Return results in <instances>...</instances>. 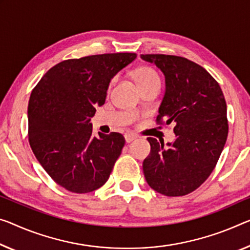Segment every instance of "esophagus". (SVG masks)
I'll return each mask as SVG.
<instances>
[{
	"instance_id": "34e87169",
	"label": "esophagus",
	"mask_w": 250,
	"mask_h": 250,
	"mask_svg": "<svg viewBox=\"0 0 250 250\" xmlns=\"http://www.w3.org/2000/svg\"><path fill=\"white\" fill-rule=\"evenodd\" d=\"M135 138H136V135H134V134L128 133V134H126V135H125L126 143H130V142H133L134 140H135Z\"/></svg>"
}]
</instances>
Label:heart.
<instances>
[{
	"mask_svg": "<svg viewBox=\"0 0 250 250\" xmlns=\"http://www.w3.org/2000/svg\"><path fill=\"white\" fill-rule=\"evenodd\" d=\"M133 78L135 80L138 87L142 88L147 86L153 83H160V78L156 72L149 67H141L137 68L133 72Z\"/></svg>",
	"mask_w": 250,
	"mask_h": 250,
	"instance_id": "obj_1",
	"label": "heart"
}]
</instances>
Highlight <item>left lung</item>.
<instances>
[{"mask_svg":"<svg viewBox=\"0 0 250 250\" xmlns=\"http://www.w3.org/2000/svg\"><path fill=\"white\" fill-rule=\"evenodd\" d=\"M165 77L156 121L174 124L175 140L164 146L148 137L143 162L146 182L167 197L191 193L208 179L228 136L227 105L219 83L205 68L183 57L141 55Z\"/></svg>","mask_w":250,"mask_h":250,"instance_id":"left-lung-1","label":"left lung"}]
</instances>
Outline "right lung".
<instances>
[{
    "mask_svg": "<svg viewBox=\"0 0 250 250\" xmlns=\"http://www.w3.org/2000/svg\"><path fill=\"white\" fill-rule=\"evenodd\" d=\"M136 53H104L61 61L30 96L29 142L53 181L75 193L97 190L108 180L124 147L120 133L93 134L90 118L105 104L113 77Z\"/></svg>",
    "mask_w": 250,
    "mask_h": 250,
    "instance_id": "right-lung-1",
    "label": "right lung"
}]
</instances>
